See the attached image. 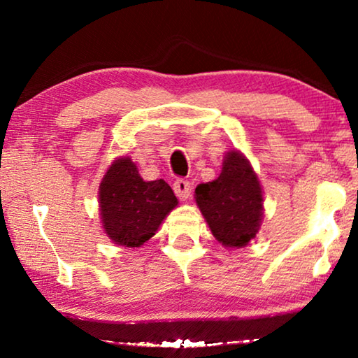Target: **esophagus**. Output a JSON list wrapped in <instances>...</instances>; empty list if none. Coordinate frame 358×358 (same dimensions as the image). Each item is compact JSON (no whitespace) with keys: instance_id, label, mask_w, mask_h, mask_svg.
<instances>
[{"instance_id":"esophagus-1","label":"esophagus","mask_w":358,"mask_h":358,"mask_svg":"<svg viewBox=\"0 0 358 358\" xmlns=\"http://www.w3.org/2000/svg\"><path fill=\"white\" fill-rule=\"evenodd\" d=\"M174 192L179 199H189L190 195V182L185 179H178L174 182Z\"/></svg>"}]
</instances>
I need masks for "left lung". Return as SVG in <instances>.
<instances>
[{
	"label": "left lung",
	"instance_id": "8db88e82",
	"mask_svg": "<svg viewBox=\"0 0 358 358\" xmlns=\"http://www.w3.org/2000/svg\"><path fill=\"white\" fill-rule=\"evenodd\" d=\"M195 202L210 231L224 248H244L261 228L264 197L246 156L228 151L222 174L195 187Z\"/></svg>",
	"mask_w": 358,
	"mask_h": 358
}]
</instances>
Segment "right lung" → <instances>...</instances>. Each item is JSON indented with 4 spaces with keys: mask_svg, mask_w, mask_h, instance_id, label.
I'll return each mask as SVG.
<instances>
[{
    "mask_svg": "<svg viewBox=\"0 0 358 358\" xmlns=\"http://www.w3.org/2000/svg\"><path fill=\"white\" fill-rule=\"evenodd\" d=\"M101 222L117 246L140 248L158 231L178 199L163 179L143 180L129 156L115 159L99 185Z\"/></svg>",
    "mask_w": 358,
    "mask_h": 358,
    "instance_id": "add662e5",
    "label": "right lung"
}]
</instances>
